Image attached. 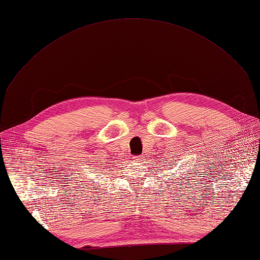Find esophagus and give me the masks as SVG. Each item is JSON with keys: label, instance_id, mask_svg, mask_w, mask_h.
Returning <instances> with one entry per match:
<instances>
[{"label": "esophagus", "instance_id": "34e87169", "mask_svg": "<svg viewBox=\"0 0 260 260\" xmlns=\"http://www.w3.org/2000/svg\"><path fill=\"white\" fill-rule=\"evenodd\" d=\"M132 159H134V161H136V162H141L143 159V155H135Z\"/></svg>", "mask_w": 260, "mask_h": 260}]
</instances>
